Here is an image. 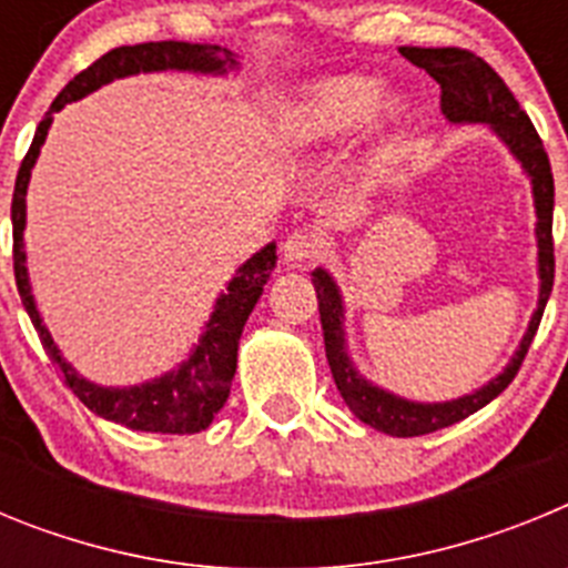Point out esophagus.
Returning <instances> with one entry per match:
<instances>
[{
  "instance_id": "esophagus-1",
  "label": "esophagus",
  "mask_w": 568,
  "mask_h": 568,
  "mask_svg": "<svg viewBox=\"0 0 568 568\" xmlns=\"http://www.w3.org/2000/svg\"><path fill=\"white\" fill-rule=\"evenodd\" d=\"M321 247H324V241H321L318 235L307 233V230H295V233L287 235V241L281 244V255H284V261H287L290 267H301V264L318 258Z\"/></svg>"
}]
</instances>
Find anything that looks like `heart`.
Returning <instances> with one entry per match:
<instances>
[{"instance_id":"obj_1","label":"heart","mask_w":568,"mask_h":568,"mask_svg":"<svg viewBox=\"0 0 568 568\" xmlns=\"http://www.w3.org/2000/svg\"><path fill=\"white\" fill-rule=\"evenodd\" d=\"M381 97V82L373 77H335L304 88L284 119V139L293 148L307 150L341 139L369 115ZM400 108L395 102L381 104L375 128L386 130L398 122Z\"/></svg>"}]
</instances>
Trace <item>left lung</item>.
<instances>
[{
  "instance_id": "8db88e82",
  "label": "left lung",
  "mask_w": 568,
  "mask_h": 568,
  "mask_svg": "<svg viewBox=\"0 0 568 568\" xmlns=\"http://www.w3.org/2000/svg\"><path fill=\"white\" fill-rule=\"evenodd\" d=\"M400 57L424 68L435 82L440 84V110L453 124L484 122L500 135V142L511 150V155L524 164L531 179V193H535V210H538V273H540V298L538 310L531 315L529 329L520 341L518 353L511 355L504 373L491 378L489 384L475 389L464 398L444 400V404H415V400L398 398L386 393L381 386H373L346 355L344 344V304H341L338 284L327 270H315L313 284L318 295L321 329H324V346H327V361L333 369L335 386L341 398L353 409L355 418L369 424L373 429L395 438H415V435H429L435 429L453 426L458 420L478 413L480 406L498 398L511 378L518 375L526 353H529L531 338L538 333L540 318H544L546 301L555 281V241H551V210H555V179H551L549 155L538 130L529 122L526 110L518 99L511 97L504 79L489 68L480 57L464 48H400Z\"/></svg>"
}]
</instances>
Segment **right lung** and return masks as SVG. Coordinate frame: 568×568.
I'll return each instance as SVG.
<instances>
[{
	"instance_id": "add662e5",
	"label": "right lung",
	"mask_w": 568,
	"mask_h": 568,
	"mask_svg": "<svg viewBox=\"0 0 568 568\" xmlns=\"http://www.w3.org/2000/svg\"><path fill=\"white\" fill-rule=\"evenodd\" d=\"M235 57L219 44H190V42H144V44H124V48L108 50L104 57L84 68L82 73L70 79L62 88L44 119L39 122L33 144L22 159V168L13 187V202H10V222H13V273H17V287L22 295V304L28 310L33 327H37L39 341L48 349L50 361L62 369L64 384L73 389L79 400L88 406L90 413L102 415L113 424L142 429V433H164V435H193L202 433L213 424L215 413L222 409L230 395V384L235 375V358H239V338L241 329L253 313L255 301L264 293L270 273H273L275 244L261 247L253 258H247L235 270L230 278L227 293L215 301V310L207 321V329L202 333L195 349L187 361H182L179 369L153 378L139 386H99L90 384L88 378L73 369L62 358L59 346L50 338L48 327L39 318V310L30 295L28 267H24V195H28L30 170L39 159V148L44 144L53 113L64 104L84 99L88 93L99 90L113 79L133 77V73H150V70H193V73H227L235 68Z\"/></svg>"
}]
</instances>
